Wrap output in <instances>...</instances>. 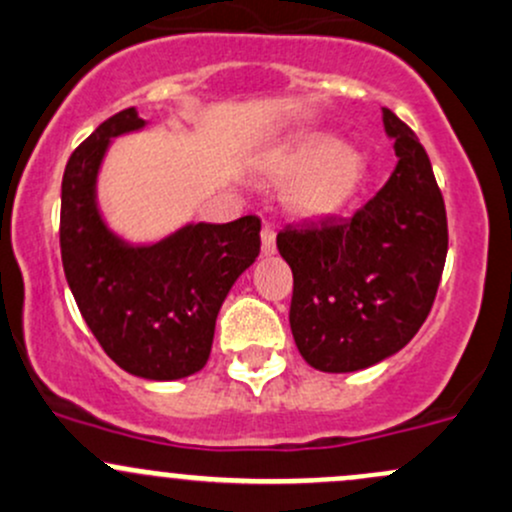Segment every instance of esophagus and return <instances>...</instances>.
<instances>
[{"mask_svg": "<svg viewBox=\"0 0 512 512\" xmlns=\"http://www.w3.org/2000/svg\"><path fill=\"white\" fill-rule=\"evenodd\" d=\"M274 250H277V230L272 223H265L262 225V252L274 255Z\"/></svg>", "mask_w": 512, "mask_h": 512, "instance_id": "esophagus-1", "label": "esophagus"}]
</instances>
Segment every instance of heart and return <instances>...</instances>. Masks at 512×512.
I'll return each instance as SVG.
<instances>
[{
  "instance_id": "heart-1",
  "label": "heart",
  "mask_w": 512,
  "mask_h": 512,
  "mask_svg": "<svg viewBox=\"0 0 512 512\" xmlns=\"http://www.w3.org/2000/svg\"><path fill=\"white\" fill-rule=\"evenodd\" d=\"M270 171L282 179L301 176L292 193V203L301 213L336 211L358 186L363 159L348 147H336L328 134H301L292 144L274 154Z\"/></svg>"
}]
</instances>
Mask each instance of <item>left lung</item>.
<instances>
[{
  "label": "left lung",
  "instance_id": "1",
  "mask_svg": "<svg viewBox=\"0 0 512 512\" xmlns=\"http://www.w3.org/2000/svg\"><path fill=\"white\" fill-rule=\"evenodd\" d=\"M383 122L400 159L390 181L348 218L326 213L277 233L294 274V343L324 373H353L405 348L444 272L449 225L432 161L387 107Z\"/></svg>",
  "mask_w": 512,
  "mask_h": 512
}]
</instances>
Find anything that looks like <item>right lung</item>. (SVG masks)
I'll list each match as a JSON object with an SVG mask.
<instances>
[{
    "instance_id": "obj_1",
    "label": "right lung",
    "mask_w": 512,
    "mask_h": 512,
    "mask_svg": "<svg viewBox=\"0 0 512 512\" xmlns=\"http://www.w3.org/2000/svg\"><path fill=\"white\" fill-rule=\"evenodd\" d=\"M142 125L127 107L75 147L61 184V260L102 351L139 378L179 380L206 365L220 304L260 255L262 223L186 225L152 247L117 240L100 218L95 174L110 139Z\"/></svg>"
}]
</instances>
